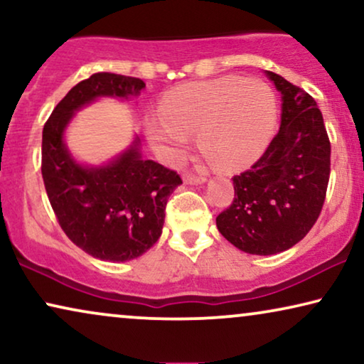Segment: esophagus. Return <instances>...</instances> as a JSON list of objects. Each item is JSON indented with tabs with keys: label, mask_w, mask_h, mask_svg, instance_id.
<instances>
[{
	"label": "esophagus",
	"mask_w": 364,
	"mask_h": 364,
	"mask_svg": "<svg viewBox=\"0 0 364 364\" xmlns=\"http://www.w3.org/2000/svg\"><path fill=\"white\" fill-rule=\"evenodd\" d=\"M183 182L191 183V186H198V183L207 182L205 176H196V173H183Z\"/></svg>",
	"instance_id": "1"
}]
</instances>
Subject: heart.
Segmentation results:
<instances>
[{
    "instance_id": "b5f03b06",
    "label": "heart",
    "mask_w": 364,
    "mask_h": 364,
    "mask_svg": "<svg viewBox=\"0 0 364 364\" xmlns=\"http://www.w3.org/2000/svg\"><path fill=\"white\" fill-rule=\"evenodd\" d=\"M278 104L262 79L225 76L188 82L166 92L161 114L146 119V137L168 166H178L198 134L203 156L218 167L250 164L275 131Z\"/></svg>"
}]
</instances>
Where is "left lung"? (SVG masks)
Segmentation results:
<instances>
[{
  "label": "left lung",
  "instance_id": "obj_1",
  "mask_svg": "<svg viewBox=\"0 0 364 364\" xmlns=\"http://www.w3.org/2000/svg\"><path fill=\"white\" fill-rule=\"evenodd\" d=\"M282 92L280 131L263 156L232 178L235 197L217 228L252 255L285 252L320 217L330 181L331 146L321 111L301 87L267 71Z\"/></svg>",
  "mask_w": 364,
  "mask_h": 364
}]
</instances>
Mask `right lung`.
Instances as JSON below:
<instances>
[{
	"label": "right lung",
	"mask_w": 364,
	"mask_h": 364,
	"mask_svg": "<svg viewBox=\"0 0 364 364\" xmlns=\"http://www.w3.org/2000/svg\"><path fill=\"white\" fill-rule=\"evenodd\" d=\"M144 87L139 77L92 74L63 97L43 129L41 173L59 225L74 245L104 262L132 260L159 240L167 200L182 178L142 159L139 137L106 166H81L64 131L74 112L97 97L131 99Z\"/></svg>",
	"instance_id": "right-lung-1"
}]
</instances>
